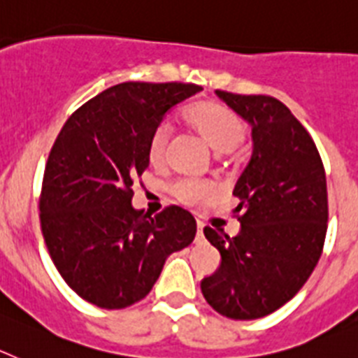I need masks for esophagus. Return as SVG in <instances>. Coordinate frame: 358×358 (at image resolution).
I'll return each mask as SVG.
<instances>
[{
    "instance_id": "obj_1",
    "label": "esophagus",
    "mask_w": 358,
    "mask_h": 358,
    "mask_svg": "<svg viewBox=\"0 0 358 358\" xmlns=\"http://www.w3.org/2000/svg\"><path fill=\"white\" fill-rule=\"evenodd\" d=\"M203 239V223L198 222V234H196V241H201Z\"/></svg>"
}]
</instances>
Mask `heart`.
Returning <instances> with one entry per match:
<instances>
[{"mask_svg": "<svg viewBox=\"0 0 358 358\" xmlns=\"http://www.w3.org/2000/svg\"><path fill=\"white\" fill-rule=\"evenodd\" d=\"M183 120L192 131L207 142L214 153H231L245 141L247 129L239 115L231 108L217 104V102L201 101L187 106L183 110ZM169 144V129L160 124L149 136L148 157L153 164L164 162ZM213 192V185L207 182H194V180H182L173 185V194L183 203H196Z\"/></svg>", "mask_w": 358, "mask_h": 358, "instance_id": "b5f03b06", "label": "heart"}]
</instances>
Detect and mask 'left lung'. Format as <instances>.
<instances>
[{
  "mask_svg": "<svg viewBox=\"0 0 358 358\" xmlns=\"http://www.w3.org/2000/svg\"><path fill=\"white\" fill-rule=\"evenodd\" d=\"M216 95L252 126L254 149L232 191L239 234L203 229L222 263L201 294L217 313L250 321L287 304L315 268L328 229L326 175L312 136L281 101Z\"/></svg>",
  "mask_w": 358,
  "mask_h": 358,
  "instance_id": "8db88e82",
  "label": "left lung"
}]
</instances>
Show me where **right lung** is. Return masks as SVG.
Instances as JSON below:
<instances>
[{
	"label": "right lung",
	"mask_w": 358,
	"mask_h": 358,
	"mask_svg": "<svg viewBox=\"0 0 358 358\" xmlns=\"http://www.w3.org/2000/svg\"><path fill=\"white\" fill-rule=\"evenodd\" d=\"M183 83H122L90 99L55 138L43 176L41 231L68 287L99 308L120 310L151 292L167 256L189 247L196 220L169 205H131L133 180L167 111L198 93Z\"/></svg>",
	"instance_id": "1"
}]
</instances>
